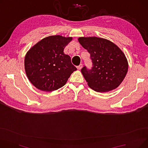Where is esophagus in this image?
<instances>
[{
    "label": "esophagus",
    "instance_id": "34e87169",
    "mask_svg": "<svg viewBox=\"0 0 148 148\" xmlns=\"http://www.w3.org/2000/svg\"><path fill=\"white\" fill-rule=\"evenodd\" d=\"M82 66H83V64H80V65H79V66H77V68L78 69H82Z\"/></svg>",
    "mask_w": 148,
    "mask_h": 148
}]
</instances>
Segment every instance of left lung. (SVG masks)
Returning <instances> with one entry per match:
<instances>
[{
  "label": "left lung",
  "instance_id": "1",
  "mask_svg": "<svg viewBox=\"0 0 148 148\" xmlns=\"http://www.w3.org/2000/svg\"><path fill=\"white\" fill-rule=\"evenodd\" d=\"M79 42L90 54L91 69L81 71L88 86L98 92L118 88L127 73L128 64L122 51L112 42L98 37H80Z\"/></svg>",
  "mask_w": 148,
  "mask_h": 148
}]
</instances>
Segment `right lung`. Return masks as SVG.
I'll return each instance as SVG.
<instances>
[{
  "label": "right lung",
  "instance_id": "right-lung-1",
  "mask_svg": "<svg viewBox=\"0 0 148 148\" xmlns=\"http://www.w3.org/2000/svg\"><path fill=\"white\" fill-rule=\"evenodd\" d=\"M71 37L60 35L46 37L34 45L27 53L25 68L27 78L37 89L51 92L66 84L77 68L71 58L64 53Z\"/></svg>",
  "mask_w": 148,
  "mask_h": 148
}]
</instances>
